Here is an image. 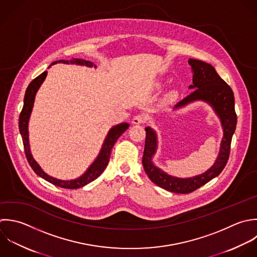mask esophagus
I'll return each instance as SVG.
<instances>
[{"label": "esophagus", "instance_id": "34e87169", "mask_svg": "<svg viewBox=\"0 0 257 257\" xmlns=\"http://www.w3.org/2000/svg\"><path fill=\"white\" fill-rule=\"evenodd\" d=\"M147 121V116L145 114H138L136 115L133 120H132V123L135 124V125H139V124H143Z\"/></svg>", "mask_w": 257, "mask_h": 257}]
</instances>
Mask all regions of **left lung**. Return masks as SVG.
<instances>
[{
  "label": "left lung",
  "instance_id": "1",
  "mask_svg": "<svg viewBox=\"0 0 257 257\" xmlns=\"http://www.w3.org/2000/svg\"><path fill=\"white\" fill-rule=\"evenodd\" d=\"M193 72L192 85L194 91L175 105L174 109L181 108L193 101L202 100L212 106L220 118L223 128V138L218 157L211 168L204 173L191 178H177L168 175L152 163V157L157 149V136L153 129L146 127L145 147L142 164L149 179L159 187L174 193H190L218 176L224 169L230 154L232 135L236 128L237 116L234 108V95L229 85L220 78L213 66L203 61L189 59Z\"/></svg>",
  "mask_w": 257,
  "mask_h": 257
}]
</instances>
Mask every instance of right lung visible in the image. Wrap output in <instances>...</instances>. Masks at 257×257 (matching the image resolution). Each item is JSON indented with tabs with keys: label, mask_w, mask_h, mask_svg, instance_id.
<instances>
[{
	"label": "right lung",
	"mask_w": 257,
	"mask_h": 257,
	"mask_svg": "<svg viewBox=\"0 0 257 257\" xmlns=\"http://www.w3.org/2000/svg\"><path fill=\"white\" fill-rule=\"evenodd\" d=\"M56 63L78 64V65H85V66H88V67H93L92 62L82 60V59H72L71 61H69V60H59V61L54 62L53 64H56ZM94 67L96 68V66H94ZM46 76H47V71L43 72L41 75H39L37 78H35L29 84V86L26 90V93H25L24 106H23V109H22L20 117H19V129H20V133H21V136H22V139H23L25 154H26V157H27V160H28L30 166L32 167V169L34 170V172L37 175H39L40 177H42L46 181H48V182H50V183H52L56 186H59V187H62V188H67V189H77V188H80V187H83V186L87 185L88 183L92 182L93 180H95L96 178H98L102 174V172L105 170V168L108 165L111 150H112L115 142L128 129L129 124L128 123H121V124L116 125V126H114L113 128L110 129V131L107 134V137H106V139L103 143L102 149H101L98 157L91 164V166L87 169V171L82 176H80L79 178L74 179V180H60V179H56L54 177L49 176L48 174H46L42 170V168L39 166V164L33 158V156L31 154V151H30L29 138H28L29 137L28 123H29L30 115H31V112H32V109H33L35 96H36V93H37L38 89L40 88V86L44 82Z\"/></svg>",
	"instance_id": "obj_1"
}]
</instances>
